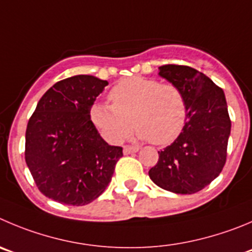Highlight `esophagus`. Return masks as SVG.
<instances>
[{"instance_id":"obj_1","label":"esophagus","mask_w":252,"mask_h":252,"mask_svg":"<svg viewBox=\"0 0 252 252\" xmlns=\"http://www.w3.org/2000/svg\"><path fill=\"white\" fill-rule=\"evenodd\" d=\"M139 150V147H131V145H126L123 149L124 154H131V153H137Z\"/></svg>"}]
</instances>
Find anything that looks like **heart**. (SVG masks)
I'll return each mask as SVG.
<instances>
[{
    "mask_svg": "<svg viewBox=\"0 0 252 252\" xmlns=\"http://www.w3.org/2000/svg\"><path fill=\"white\" fill-rule=\"evenodd\" d=\"M109 100L112 105L95 103L89 112L92 123L109 143L126 139L134 124L138 137L165 145L179 137L187 123V99L175 84L129 77L113 87Z\"/></svg>",
    "mask_w": 252,
    "mask_h": 252,
    "instance_id": "obj_1",
    "label": "heart"
}]
</instances>
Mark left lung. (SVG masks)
Returning <instances> with one entry per match:
<instances>
[{
	"instance_id": "left-lung-1",
	"label": "left lung",
	"mask_w": 252,
	"mask_h": 252,
	"mask_svg": "<svg viewBox=\"0 0 252 252\" xmlns=\"http://www.w3.org/2000/svg\"><path fill=\"white\" fill-rule=\"evenodd\" d=\"M159 76L182 89L188 118L179 137L158 152L149 176L164 190L194 194L218 178L226 161L231 121L224 91L188 65H161Z\"/></svg>"
}]
</instances>
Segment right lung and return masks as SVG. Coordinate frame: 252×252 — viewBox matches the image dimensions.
Wrapping results in <instances>:
<instances>
[{
  "instance_id": "right-lung-1",
  "label": "right lung",
  "mask_w": 252,
  "mask_h": 252,
  "mask_svg": "<svg viewBox=\"0 0 252 252\" xmlns=\"http://www.w3.org/2000/svg\"><path fill=\"white\" fill-rule=\"evenodd\" d=\"M107 81L79 74L42 95L26 129L25 159L39 191L61 204L95 200L112 180L123 148L109 145L91 121Z\"/></svg>"
}]
</instances>
